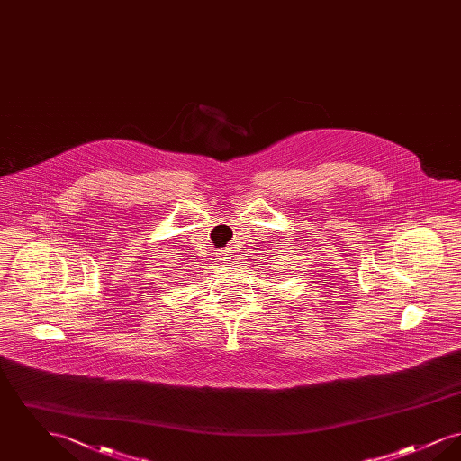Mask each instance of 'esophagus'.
I'll return each instance as SVG.
<instances>
[{
	"label": "esophagus",
	"instance_id": "1",
	"mask_svg": "<svg viewBox=\"0 0 461 461\" xmlns=\"http://www.w3.org/2000/svg\"><path fill=\"white\" fill-rule=\"evenodd\" d=\"M228 259H230V254H228L226 250H220V252H218V256H216V261H218V264H224Z\"/></svg>",
	"mask_w": 461,
	"mask_h": 461
}]
</instances>
